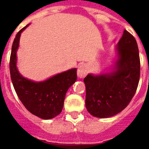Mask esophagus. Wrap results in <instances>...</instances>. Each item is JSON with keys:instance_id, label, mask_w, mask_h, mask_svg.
Segmentation results:
<instances>
[{"instance_id": "1", "label": "esophagus", "mask_w": 149, "mask_h": 149, "mask_svg": "<svg viewBox=\"0 0 149 149\" xmlns=\"http://www.w3.org/2000/svg\"><path fill=\"white\" fill-rule=\"evenodd\" d=\"M87 67L86 65H80L78 67V70H77V74H78V77L80 79L84 78L86 74H87Z\"/></svg>"}]
</instances>
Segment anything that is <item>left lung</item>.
<instances>
[{
	"label": "left lung",
	"mask_w": 149,
	"mask_h": 149,
	"mask_svg": "<svg viewBox=\"0 0 149 149\" xmlns=\"http://www.w3.org/2000/svg\"><path fill=\"white\" fill-rule=\"evenodd\" d=\"M118 58L113 70L85 79L86 107L94 117L109 118L126 107L134 96L140 79L141 62L135 38L125 30L118 43Z\"/></svg>",
	"instance_id": "1"
}]
</instances>
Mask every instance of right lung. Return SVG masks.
Returning <instances> with one entry per match:
<instances>
[{"instance_id": "obj_1", "label": "right lung", "mask_w": 149, "mask_h": 149, "mask_svg": "<svg viewBox=\"0 0 149 149\" xmlns=\"http://www.w3.org/2000/svg\"><path fill=\"white\" fill-rule=\"evenodd\" d=\"M29 25L18 31L14 39L9 62L11 79L26 109L42 119H52L61 113L66 93L77 79V69L58 74L43 82H36L24 78L17 68V51L20 34Z\"/></svg>"}]
</instances>
